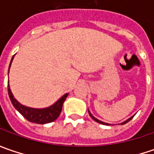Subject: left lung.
<instances>
[{
    "mask_svg": "<svg viewBox=\"0 0 154 154\" xmlns=\"http://www.w3.org/2000/svg\"><path fill=\"white\" fill-rule=\"evenodd\" d=\"M88 112H89V115L91 116V117H92V119H93V120H94L95 122H98V123H101V124H103V125H111L110 123H107V122H104L100 121V120H98V118L94 117V116L92 115V113L90 112V110H89V109H88ZM134 116H131V117H129V118H128V119H127L126 121H124V122H121L120 124H121V125H122V124H125V123H127L128 122H129L130 120H131V119H132V118H133Z\"/></svg>",
    "mask_w": 154,
    "mask_h": 154,
    "instance_id": "left-lung-1",
    "label": "left lung"
}]
</instances>
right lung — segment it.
<instances>
[{
  "label": "right lung",
  "mask_w": 154,
  "mask_h": 154,
  "mask_svg": "<svg viewBox=\"0 0 154 154\" xmlns=\"http://www.w3.org/2000/svg\"><path fill=\"white\" fill-rule=\"evenodd\" d=\"M14 56L12 57V60L10 62L8 74L11 64H12V62L14 60ZM8 91L10 100H11V102H12L15 109H17L26 120H28L29 122H32L38 123V124H45V123H49V122H52L55 121L56 118L60 116V113H61L62 109V104H63L65 99L67 98L68 95V93L64 94L62 97H61L56 101V103H53L52 105L49 106V107L38 109V108H32V107H28V106L21 104L14 97V94L12 93V91H11L10 86H9V80L8 82Z\"/></svg>",
  "instance_id": "right-lung-1"
}]
</instances>
